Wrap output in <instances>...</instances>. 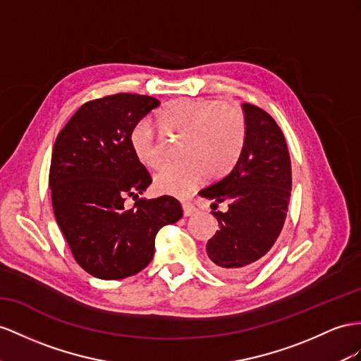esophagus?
I'll list each match as a JSON object with an SVG mask.
<instances>
[{
    "mask_svg": "<svg viewBox=\"0 0 361 361\" xmlns=\"http://www.w3.org/2000/svg\"><path fill=\"white\" fill-rule=\"evenodd\" d=\"M183 214H184V216H190V215H193L197 212V207L192 204V202H189V201H183Z\"/></svg>",
    "mask_w": 361,
    "mask_h": 361,
    "instance_id": "obj_1",
    "label": "esophagus"
}]
</instances>
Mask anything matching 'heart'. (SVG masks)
I'll list each match as a JSON object with an SVG mask.
<instances>
[{
  "instance_id": "obj_1",
  "label": "heart",
  "mask_w": 361,
  "mask_h": 361,
  "mask_svg": "<svg viewBox=\"0 0 361 361\" xmlns=\"http://www.w3.org/2000/svg\"><path fill=\"white\" fill-rule=\"evenodd\" d=\"M164 134L181 135L178 161L161 164L152 186L163 195L186 197L198 184L219 178L235 168L247 142L248 123L244 109L219 99L186 97L172 100L159 113ZM135 159L146 168L160 161V140L149 120L138 122L129 135Z\"/></svg>"
}]
</instances>
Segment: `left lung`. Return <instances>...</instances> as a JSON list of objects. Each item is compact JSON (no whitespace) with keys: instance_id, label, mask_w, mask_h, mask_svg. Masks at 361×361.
<instances>
[{"instance_id":"obj_1","label":"left lung","mask_w":361,"mask_h":361,"mask_svg":"<svg viewBox=\"0 0 361 361\" xmlns=\"http://www.w3.org/2000/svg\"><path fill=\"white\" fill-rule=\"evenodd\" d=\"M248 133L244 151L228 175L200 192L215 200L212 214L219 230L207 255L216 273L241 277L270 252L285 224L291 197V160L285 135L262 108L244 104ZM227 202V212L216 211Z\"/></svg>"}]
</instances>
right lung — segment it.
<instances>
[{"instance_id": "1", "label": "right lung", "mask_w": 361, "mask_h": 361, "mask_svg": "<svg viewBox=\"0 0 361 361\" xmlns=\"http://www.w3.org/2000/svg\"><path fill=\"white\" fill-rule=\"evenodd\" d=\"M159 105L155 97L131 92L88 100L54 142L49 173L54 218L76 262L99 279L142 271L152 261L159 230L183 216L177 198H138L152 178L129 135ZM128 196L136 200L131 209L123 206Z\"/></svg>"}]
</instances>
